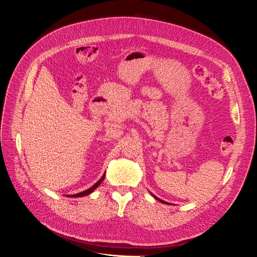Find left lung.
I'll return each instance as SVG.
<instances>
[{
	"label": "left lung",
	"mask_w": 257,
	"mask_h": 257,
	"mask_svg": "<svg viewBox=\"0 0 257 257\" xmlns=\"http://www.w3.org/2000/svg\"><path fill=\"white\" fill-rule=\"evenodd\" d=\"M157 200H159V201H161V202H163V203H165V204H168V202H166V201H164V200H162V199H160V198H158L157 196H155V195H153Z\"/></svg>",
	"instance_id": "obj_1"
}]
</instances>
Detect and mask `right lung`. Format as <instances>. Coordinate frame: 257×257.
Wrapping results in <instances>:
<instances>
[{
  "label": "right lung",
  "mask_w": 257,
  "mask_h": 257,
  "mask_svg": "<svg viewBox=\"0 0 257 257\" xmlns=\"http://www.w3.org/2000/svg\"><path fill=\"white\" fill-rule=\"evenodd\" d=\"M104 176H105V174H103L102 175V177L95 183L94 185H92L90 188H88L87 190H85V191H82V192H80V193H77V194H73V195H67L68 197H82V196H85V195H88V194H90L91 192H93L94 190H95V188H97L100 184H101V182L103 181V179H104Z\"/></svg>",
  "instance_id": "1"
}]
</instances>
